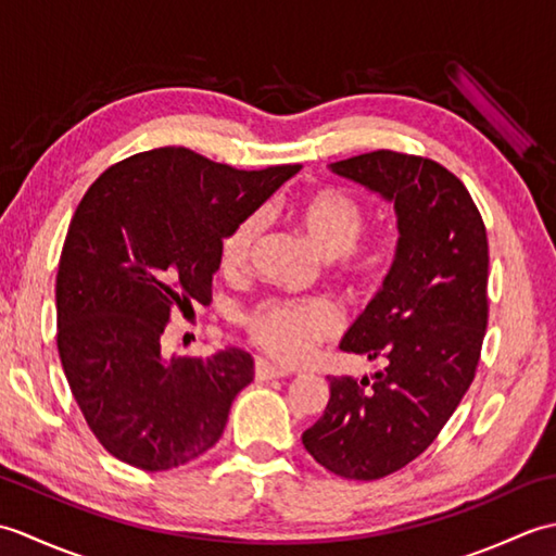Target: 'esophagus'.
Masks as SVG:
<instances>
[{
    "label": "esophagus",
    "mask_w": 556,
    "mask_h": 556,
    "mask_svg": "<svg viewBox=\"0 0 556 556\" xmlns=\"http://www.w3.org/2000/svg\"><path fill=\"white\" fill-rule=\"evenodd\" d=\"M287 375H293V370L285 368V365L269 363L265 358L255 361V377H257V380H271V377H287Z\"/></svg>",
    "instance_id": "obj_1"
}]
</instances>
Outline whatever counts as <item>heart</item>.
Masks as SVG:
<instances>
[{"mask_svg": "<svg viewBox=\"0 0 556 556\" xmlns=\"http://www.w3.org/2000/svg\"><path fill=\"white\" fill-rule=\"evenodd\" d=\"M308 239L325 257H341L346 275L372 285L382 279L396 255V239L389 233L377 236L361 245L368 227V212L356 198L337 188L313 193L299 210ZM265 210L241 217L224 233L219 257L224 269H241L251 260L255 243L265 231ZM245 329L260 346L281 361H301L313 351L315 341L332 337L339 329V315L327 301H281L257 303L245 315Z\"/></svg>", "mask_w": 556, "mask_h": 556, "instance_id": "heart-1", "label": "heart"}]
</instances>
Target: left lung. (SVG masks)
<instances>
[{
    "instance_id": "left-lung-1",
    "label": "left lung",
    "mask_w": 556,
    "mask_h": 556,
    "mask_svg": "<svg viewBox=\"0 0 556 556\" xmlns=\"http://www.w3.org/2000/svg\"><path fill=\"white\" fill-rule=\"evenodd\" d=\"M329 172L394 205L399 243L382 289L339 349L380 358L363 380L327 377L329 401L303 446L332 473L377 480L428 448L468 392L488 327V233L442 164L375 150Z\"/></svg>"
}]
</instances>
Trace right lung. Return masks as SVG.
Here are the masks:
<instances>
[{"label": "right lung", "mask_w": 556, "mask_h": 556, "mask_svg": "<svg viewBox=\"0 0 556 556\" xmlns=\"http://www.w3.org/2000/svg\"><path fill=\"white\" fill-rule=\"evenodd\" d=\"M299 164L241 172L186 148L114 164L78 203L56 271V349L88 428L128 466L169 470L217 444L251 353L174 358V311L210 303L219 245ZM193 311V308H191Z\"/></svg>", "instance_id": "right-lung-1"}]
</instances>
